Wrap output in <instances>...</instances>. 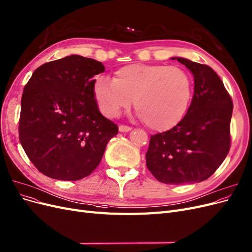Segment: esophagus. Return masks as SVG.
Returning <instances> with one entry per match:
<instances>
[{
  "label": "esophagus",
  "instance_id": "obj_1",
  "mask_svg": "<svg viewBox=\"0 0 252 252\" xmlns=\"http://www.w3.org/2000/svg\"><path fill=\"white\" fill-rule=\"evenodd\" d=\"M130 130H131V127H129V126H125V125H120L119 126V131L120 132H128V131H130Z\"/></svg>",
  "mask_w": 252,
  "mask_h": 252
}]
</instances>
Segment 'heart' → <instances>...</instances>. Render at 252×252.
<instances>
[{
    "mask_svg": "<svg viewBox=\"0 0 252 252\" xmlns=\"http://www.w3.org/2000/svg\"><path fill=\"white\" fill-rule=\"evenodd\" d=\"M189 75L179 66L167 64H128L118 68L114 79L99 77L94 93L102 114L116 118L131 106L147 126L168 131L185 118L192 99Z\"/></svg>",
    "mask_w": 252,
    "mask_h": 252,
    "instance_id": "heart-1",
    "label": "heart"
}]
</instances>
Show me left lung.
Listing matches in <instances>:
<instances>
[{
    "label": "left lung",
    "mask_w": 252,
    "mask_h": 252,
    "mask_svg": "<svg viewBox=\"0 0 252 252\" xmlns=\"http://www.w3.org/2000/svg\"><path fill=\"white\" fill-rule=\"evenodd\" d=\"M194 77V94L181 122L152 135L147 168L166 185L201 182L214 174L230 147L232 101L212 67L184 57H171Z\"/></svg>",
    "instance_id": "left-lung-1"
}]
</instances>
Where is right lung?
Wrapping results in <instances>:
<instances>
[{
	"mask_svg": "<svg viewBox=\"0 0 252 252\" xmlns=\"http://www.w3.org/2000/svg\"><path fill=\"white\" fill-rule=\"evenodd\" d=\"M104 71L97 60L70 55L40 65L26 84L20 141L42 174L79 180L99 166L119 130L94 99V76Z\"/></svg>",
	"mask_w": 252,
	"mask_h": 252,
	"instance_id": "1",
	"label": "right lung"
}]
</instances>
